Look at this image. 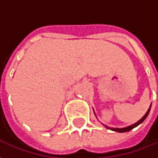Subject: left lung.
Instances as JSON below:
<instances>
[{
	"label": "left lung",
	"instance_id": "left-lung-1",
	"mask_svg": "<svg viewBox=\"0 0 158 158\" xmlns=\"http://www.w3.org/2000/svg\"><path fill=\"white\" fill-rule=\"evenodd\" d=\"M150 110H151V106H150L149 109H148V111L146 112V113L144 115V117H143L142 118L139 119V121L137 123H134V124H132V125L130 126H128V127H125V128H110V127H108V126L106 125H103L106 127V129H111V130H113V131H116V132H119V133H123V132H128V131H129V130H131V129H133L134 128H135V127H137V126L139 125V124H140L141 123L145 120V119L146 118V117L148 116V114H149L150 113Z\"/></svg>",
	"mask_w": 158,
	"mask_h": 158
}]
</instances>
